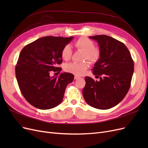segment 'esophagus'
Instances as JSON below:
<instances>
[{
  "mask_svg": "<svg viewBox=\"0 0 148 148\" xmlns=\"http://www.w3.org/2000/svg\"><path fill=\"white\" fill-rule=\"evenodd\" d=\"M79 78H80V77H78V76H77V75L75 76V77H74V79H79Z\"/></svg>",
  "mask_w": 148,
  "mask_h": 148,
  "instance_id": "esophagus-1",
  "label": "esophagus"
}]
</instances>
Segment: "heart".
Here are the masks:
<instances>
[{"label":"heart","mask_w":148,"mask_h":148,"mask_svg":"<svg viewBox=\"0 0 148 148\" xmlns=\"http://www.w3.org/2000/svg\"><path fill=\"white\" fill-rule=\"evenodd\" d=\"M75 47L78 50L84 52L83 59L88 60L89 63L94 64L99 59L101 52L99 49L95 47V44L91 39L86 37L79 38L75 42ZM72 51L70 46L66 45L61 52L62 58L64 60H69L71 59ZM88 68V63L87 62H83L80 63L71 62L65 65V70L67 72L71 73L77 76H81L84 74Z\"/></svg>","instance_id":"b5f03b06"}]
</instances>
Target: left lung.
Returning a JSON list of instances; mask_svg holds the SVG:
<instances>
[{
  "instance_id": "left-lung-1",
  "label": "left lung",
  "mask_w": 148,
  "mask_h": 148,
  "mask_svg": "<svg viewBox=\"0 0 148 148\" xmlns=\"http://www.w3.org/2000/svg\"><path fill=\"white\" fill-rule=\"evenodd\" d=\"M98 42L101 56L92 69L100 80L86 77L84 99L98 109H109L123 100L130 87L134 63L125 44L107 35L89 36Z\"/></svg>"
}]
</instances>
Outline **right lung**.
<instances>
[{"mask_svg": "<svg viewBox=\"0 0 148 148\" xmlns=\"http://www.w3.org/2000/svg\"><path fill=\"white\" fill-rule=\"evenodd\" d=\"M73 37L45 36L39 38L22 49L15 66V75L22 95L30 104L47 110L60 104L67 84L73 82L74 75L61 73L59 77L50 73L60 71L61 52Z\"/></svg>", "mask_w": 148, "mask_h": 148, "instance_id": "right-lung-1", "label": "right lung"}]
</instances>
